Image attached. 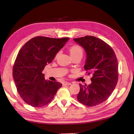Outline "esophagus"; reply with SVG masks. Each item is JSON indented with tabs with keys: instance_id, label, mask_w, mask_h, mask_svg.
<instances>
[{
	"instance_id": "1",
	"label": "esophagus",
	"mask_w": 134,
	"mask_h": 134,
	"mask_svg": "<svg viewBox=\"0 0 134 134\" xmlns=\"http://www.w3.org/2000/svg\"><path fill=\"white\" fill-rule=\"evenodd\" d=\"M63 86H69V85H71V83H70V82H65L63 84Z\"/></svg>"
}]
</instances>
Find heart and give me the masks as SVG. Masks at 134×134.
I'll return each instance as SVG.
<instances>
[{"mask_svg":"<svg viewBox=\"0 0 134 134\" xmlns=\"http://www.w3.org/2000/svg\"><path fill=\"white\" fill-rule=\"evenodd\" d=\"M69 52L71 57H75L77 55H83V49L80 46L78 45H73L69 48ZM59 54V52H58L57 56Z\"/></svg>","mask_w":134,"mask_h":134,"instance_id":"heart-1","label":"heart"}]
</instances>
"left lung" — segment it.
<instances>
[{"mask_svg": "<svg viewBox=\"0 0 134 134\" xmlns=\"http://www.w3.org/2000/svg\"><path fill=\"white\" fill-rule=\"evenodd\" d=\"M86 54L85 70L92 74V83L80 85L77 99L83 104L93 107L110 97L118 80V63L114 50L103 40L92 36L73 39Z\"/></svg>", "mask_w": 134, "mask_h": 134, "instance_id": "left-lung-1", "label": "left lung"}]
</instances>
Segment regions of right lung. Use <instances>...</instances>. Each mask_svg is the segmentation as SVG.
I'll use <instances>...</instances> for the list:
<instances>
[{
  "label": "right lung",
  "instance_id": "obj_1",
  "mask_svg": "<svg viewBox=\"0 0 134 134\" xmlns=\"http://www.w3.org/2000/svg\"><path fill=\"white\" fill-rule=\"evenodd\" d=\"M68 40L37 36L20 49L12 76L19 94L28 104L35 107L47 105L62 86L59 82L46 80L42 71Z\"/></svg>",
  "mask_w": 134,
  "mask_h": 134
}]
</instances>
